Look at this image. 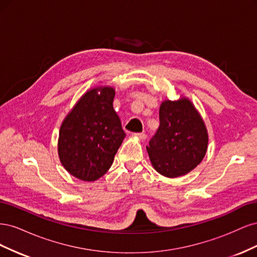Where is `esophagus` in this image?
Listing matches in <instances>:
<instances>
[{
    "instance_id": "1",
    "label": "esophagus",
    "mask_w": 257,
    "mask_h": 257,
    "mask_svg": "<svg viewBox=\"0 0 257 257\" xmlns=\"http://www.w3.org/2000/svg\"><path fill=\"white\" fill-rule=\"evenodd\" d=\"M134 136L139 138V139H142V141H145V139L147 138V135L145 133H135Z\"/></svg>"
}]
</instances>
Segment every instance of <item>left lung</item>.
Masks as SVG:
<instances>
[{
	"label": "left lung",
	"mask_w": 257,
	"mask_h": 257,
	"mask_svg": "<svg viewBox=\"0 0 257 257\" xmlns=\"http://www.w3.org/2000/svg\"><path fill=\"white\" fill-rule=\"evenodd\" d=\"M207 147V128L191 100H164L160 126L147 147L154 169L168 178L186 175L203 161Z\"/></svg>",
	"instance_id": "1"
}]
</instances>
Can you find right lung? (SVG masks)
<instances>
[{
    "mask_svg": "<svg viewBox=\"0 0 257 257\" xmlns=\"http://www.w3.org/2000/svg\"><path fill=\"white\" fill-rule=\"evenodd\" d=\"M114 94L111 87L89 90L61 125L60 161L80 180L95 181L104 176L125 137L112 106Z\"/></svg>",
    "mask_w": 257,
    "mask_h": 257,
    "instance_id": "right-lung-1",
    "label": "right lung"
}]
</instances>
